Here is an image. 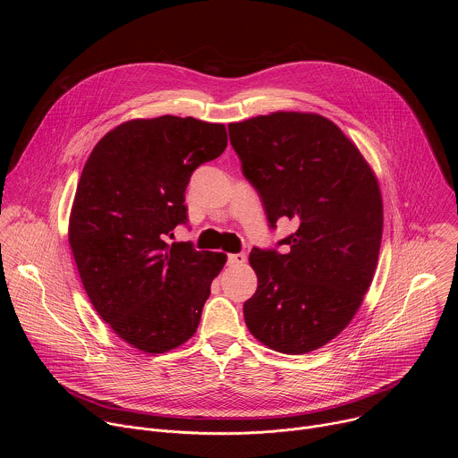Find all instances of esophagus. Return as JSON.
<instances>
[{"instance_id": "34e87169", "label": "esophagus", "mask_w": 458, "mask_h": 458, "mask_svg": "<svg viewBox=\"0 0 458 458\" xmlns=\"http://www.w3.org/2000/svg\"><path fill=\"white\" fill-rule=\"evenodd\" d=\"M246 263V253L241 251V253H230L228 255V265L230 267H237V265H244Z\"/></svg>"}]
</instances>
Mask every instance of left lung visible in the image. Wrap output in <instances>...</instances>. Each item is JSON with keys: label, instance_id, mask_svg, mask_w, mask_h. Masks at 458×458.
I'll list each match as a JSON object with an SVG mask.
<instances>
[{"label": "left lung", "instance_id": "1", "mask_svg": "<svg viewBox=\"0 0 458 458\" xmlns=\"http://www.w3.org/2000/svg\"><path fill=\"white\" fill-rule=\"evenodd\" d=\"M242 174L263 201L270 228L297 230L283 251L253 248L257 290L242 310L248 330L290 355L337 337L362 304L382 239L377 177L343 130L318 114L274 112L230 123Z\"/></svg>", "mask_w": 458, "mask_h": 458}]
</instances>
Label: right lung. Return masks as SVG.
<instances>
[{
  "label": "right lung",
  "mask_w": 458,
  "mask_h": 458,
  "mask_svg": "<svg viewBox=\"0 0 458 458\" xmlns=\"http://www.w3.org/2000/svg\"><path fill=\"white\" fill-rule=\"evenodd\" d=\"M226 128L195 117L126 121L99 140L81 172L69 242L85 292L110 328L145 353L198 330L226 255L172 242L186 225L193 170L219 157Z\"/></svg>",
  "instance_id": "add662e5"
}]
</instances>
